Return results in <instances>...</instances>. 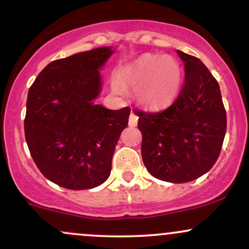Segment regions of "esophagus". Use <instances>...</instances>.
Returning a JSON list of instances; mask_svg holds the SVG:
<instances>
[{"label": "esophagus", "instance_id": "obj_1", "mask_svg": "<svg viewBox=\"0 0 249 249\" xmlns=\"http://www.w3.org/2000/svg\"><path fill=\"white\" fill-rule=\"evenodd\" d=\"M137 123H138V116L132 111L130 115V119H128V125H130V126H136Z\"/></svg>", "mask_w": 249, "mask_h": 249}]
</instances>
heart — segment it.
I'll list each match as a JSON object with an SVG mask.
<instances>
[{
	"mask_svg": "<svg viewBox=\"0 0 249 249\" xmlns=\"http://www.w3.org/2000/svg\"><path fill=\"white\" fill-rule=\"evenodd\" d=\"M182 70L176 58L145 53L128 63L116 73L113 91H136L137 99L145 107L159 110L171 105L179 95Z\"/></svg>",
	"mask_w": 249,
	"mask_h": 249,
	"instance_id": "obj_1",
	"label": "heart"
}]
</instances>
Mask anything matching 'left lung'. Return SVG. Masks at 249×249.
Segmentation results:
<instances>
[{"label":"left lung","mask_w":249,"mask_h":249,"mask_svg":"<svg viewBox=\"0 0 249 249\" xmlns=\"http://www.w3.org/2000/svg\"><path fill=\"white\" fill-rule=\"evenodd\" d=\"M185 83L173 104L160 112L136 111L142 136V157L154 178L188 182L218 159L227 127L216 79L196 57L177 51Z\"/></svg>","instance_id":"obj_1"}]
</instances>
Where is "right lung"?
<instances>
[{
  "mask_svg": "<svg viewBox=\"0 0 249 249\" xmlns=\"http://www.w3.org/2000/svg\"><path fill=\"white\" fill-rule=\"evenodd\" d=\"M103 47L49 63L28 92L24 134L43 176L69 190L102 185L130 107L108 110L99 96V69L113 53Z\"/></svg>",
  "mask_w": 249,
  "mask_h": 249,
  "instance_id": "1",
  "label": "right lung"
}]
</instances>
